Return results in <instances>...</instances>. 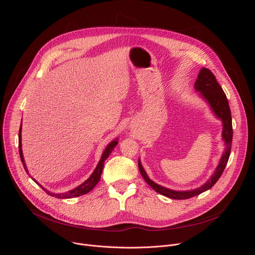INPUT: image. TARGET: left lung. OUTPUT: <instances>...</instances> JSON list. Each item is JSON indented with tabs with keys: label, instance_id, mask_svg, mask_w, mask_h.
<instances>
[{
	"label": "left lung",
	"instance_id": "8db88e82",
	"mask_svg": "<svg viewBox=\"0 0 255 255\" xmlns=\"http://www.w3.org/2000/svg\"><path fill=\"white\" fill-rule=\"evenodd\" d=\"M195 89L198 92H201V95L208 101V103L210 104L212 110L214 111L216 116L218 118H220L223 122L222 136L225 141L226 150L220 159L219 165L217 166V168H216L214 174L211 176V178L207 181L204 186H202L201 188H198L196 190L187 191V192H176V191H172V190L163 188V187L155 184L154 181H152L147 176V174L143 169L140 161H138V167H139L140 173H141L142 177L145 179V181H146V183L158 194L165 196L167 198H170V199H175V200L190 199V198L198 196V195L202 194L203 192H206L207 190L211 189L217 183V180L219 179L220 176L222 175V173L227 165V162H228V159L230 156V152H231L232 136H233L232 118H231V111L229 108L228 100H227V97H226L224 91L222 90L221 86L218 84L213 72L206 67H203L201 69L200 74L198 76V79L195 83Z\"/></svg>",
	"mask_w": 255,
	"mask_h": 255
}]
</instances>
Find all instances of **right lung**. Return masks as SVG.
Instances as JSON below:
<instances>
[{"mask_svg":"<svg viewBox=\"0 0 255 255\" xmlns=\"http://www.w3.org/2000/svg\"><path fill=\"white\" fill-rule=\"evenodd\" d=\"M22 125V124H21ZM118 144V141L117 139L112 141L110 144L108 145L107 148L105 149L95 171L92 173V175L90 176V178H88L85 183H83L81 186H79L78 188H76L75 190H71L69 192H66V193H63V194H53V193H50L48 191H46L42 186H40L42 188V190H44L46 192V194H48L49 196L51 197H55V198H58V199H70V198H75V197H79V196H82V195H85V194H88L89 192H91L94 187L99 183V180L101 178V174H102V171H103V167H104V162L105 160L107 159V157L111 154V152L113 151V149L115 148L116 145ZM22 144H21V126H20V129H19V154H20V158H21V161L23 163V166L26 170V172L29 174L28 170H27V167H26V164H25V161H24V157H23V153H22ZM35 183L36 180L33 179ZM38 184V183H37Z\"/></svg>","mask_w":255,"mask_h":255,"instance_id":"add662e5","label":"right lung"}]
</instances>
